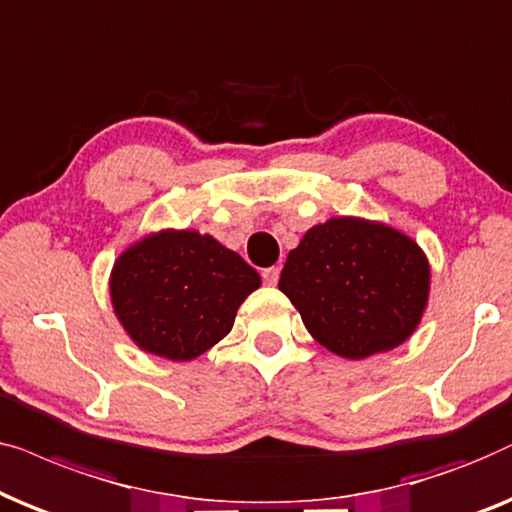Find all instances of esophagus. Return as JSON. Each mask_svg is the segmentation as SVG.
<instances>
[{"instance_id":"1","label":"esophagus","mask_w":512,"mask_h":512,"mask_svg":"<svg viewBox=\"0 0 512 512\" xmlns=\"http://www.w3.org/2000/svg\"><path fill=\"white\" fill-rule=\"evenodd\" d=\"M278 276H281V269H278V267H267L262 271V278H264V283H267V285H276Z\"/></svg>"}]
</instances>
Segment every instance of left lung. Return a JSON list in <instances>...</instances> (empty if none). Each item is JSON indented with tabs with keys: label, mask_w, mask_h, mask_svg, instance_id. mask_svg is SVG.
I'll return each mask as SVG.
<instances>
[{
	"label": "left lung",
	"mask_w": 512,
	"mask_h": 512,
	"mask_svg": "<svg viewBox=\"0 0 512 512\" xmlns=\"http://www.w3.org/2000/svg\"><path fill=\"white\" fill-rule=\"evenodd\" d=\"M428 283L424 250L403 231L332 217L290 250L278 288L316 342L360 360L412 335L426 309Z\"/></svg>",
	"instance_id": "1"
}]
</instances>
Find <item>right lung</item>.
Here are the masks:
<instances>
[{
  "mask_svg": "<svg viewBox=\"0 0 512 512\" xmlns=\"http://www.w3.org/2000/svg\"><path fill=\"white\" fill-rule=\"evenodd\" d=\"M260 274L199 231H159L114 264L109 295L117 318L142 351L192 360L231 332L238 306Z\"/></svg>",
  "mask_w": 512,
  "mask_h": 512,
  "instance_id": "right-lung-1",
  "label": "right lung"
}]
</instances>
